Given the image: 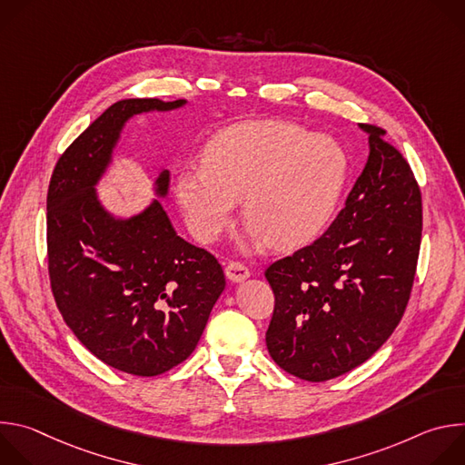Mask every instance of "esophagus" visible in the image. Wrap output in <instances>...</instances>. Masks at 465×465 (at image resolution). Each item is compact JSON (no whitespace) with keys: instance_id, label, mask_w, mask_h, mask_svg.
<instances>
[{"instance_id":"esophagus-1","label":"esophagus","mask_w":465,"mask_h":465,"mask_svg":"<svg viewBox=\"0 0 465 465\" xmlns=\"http://www.w3.org/2000/svg\"><path fill=\"white\" fill-rule=\"evenodd\" d=\"M226 278L232 283H242L244 280L250 278V271L244 267L242 262L232 261V262H228V267H226Z\"/></svg>"}]
</instances>
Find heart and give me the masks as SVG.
Returning <instances> with one entry per match:
<instances>
[{"label": "heart", "mask_w": 465, "mask_h": 465, "mask_svg": "<svg viewBox=\"0 0 465 465\" xmlns=\"http://www.w3.org/2000/svg\"><path fill=\"white\" fill-rule=\"evenodd\" d=\"M346 174L348 156L331 136L283 121L241 123L210 142L204 165L178 173L174 196L198 241H215L241 198L242 246L294 248L325 226Z\"/></svg>", "instance_id": "heart-1"}]
</instances>
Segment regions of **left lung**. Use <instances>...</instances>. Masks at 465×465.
<instances>
[{"mask_svg": "<svg viewBox=\"0 0 465 465\" xmlns=\"http://www.w3.org/2000/svg\"><path fill=\"white\" fill-rule=\"evenodd\" d=\"M368 134V160L346 206L312 244L264 276L276 296L267 331L274 362L303 381L335 379L393 333L411 298L421 242V193L407 160Z\"/></svg>", "mask_w": 465, "mask_h": 465, "instance_id": "obj_1", "label": "left lung"}]
</instances>
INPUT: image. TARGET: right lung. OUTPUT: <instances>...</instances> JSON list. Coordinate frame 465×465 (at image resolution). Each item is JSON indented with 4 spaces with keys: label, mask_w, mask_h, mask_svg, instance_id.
<instances>
[{
    "label": "right lung",
    "mask_w": 465,
    "mask_h": 465,
    "mask_svg": "<svg viewBox=\"0 0 465 465\" xmlns=\"http://www.w3.org/2000/svg\"><path fill=\"white\" fill-rule=\"evenodd\" d=\"M187 103H114L60 156L47 191L49 278L60 314L90 353L130 375L183 362L226 287L217 259L176 235L162 206L169 169L153 178L154 198L136 213H114L97 191L132 117Z\"/></svg>",
    "instance_id": "1"
}]
</instances>
